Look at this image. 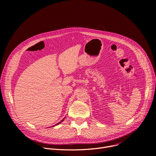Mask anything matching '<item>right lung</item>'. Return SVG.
<instances>
[{
  "label": "right lung",
  "instance_id": "obj_1",
  "mask_svg": "<svg viewBox=\"0 0 156 156\" xmlns=\"http://www.w3.org/2000/svg\"><path fill=\"white\" fill-rule=\"evenodd\" d=\"M64 118H63V119H62V121H61L60 122H58V123H57L56 125H54V126H51V127H54V126H56V125H59V124L61 123V122H62V121H63L64 120ZM50 128H51V127H50Z\"/></svg>",
  "mask_w": 156,
  "mask_h": 156
}]
</instances>
